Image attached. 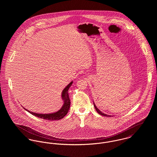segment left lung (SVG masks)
Here are the masks:
<instances>
[{"mask_svg":"<svg viewBox=\"0 0 157 157\" xmlns=\"http://www.w3.org/2000/svg\"><path fill=\"white\" fill-rule=\"evenodd\" d=\"M94 108H95V110L97 111V112H98L99 114H100L101 115H103V116H105V117H111V115H107V114H105V113H103V112H101V111H100L97 107H96V106H95V103H94Z\"/></svg>","mask_w":157,"mask_h":157,"instance_id":"obj_1","label":"left lung"}]
</instances>
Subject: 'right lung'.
<instances>
[{"label":"right lung","mask_w":157,"mask_h":157,"mask_svg":"<svg viewBox=\"0 0 157 157\" xmlns=\"http://www.w3.org/2000/svg\"><path fill=\"white\" fill-rule=\"evenodd\" d=\"M73 82L72 81L67 85V86L64 88V90H62V98L63 101V104L60 109H59L58 111L51 113H38L36 112H33L30 111H28V109L24 108L26 111L29 112L31 114L40 118H43L46 120H59L62 118H63L69 111V109L70 108V105H71V101L68 94V90L69 88L72 85Z\"/></svg>","instance_id":"obj_1"}]
</instances>
